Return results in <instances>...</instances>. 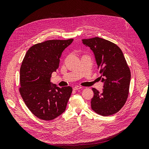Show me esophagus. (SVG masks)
I'll list each match as a JSON object with an SVG mask.
<instances>
[{
  "label": "esophagus",
  "mask_w": 149,
  "mask_h": 149,
  "mask_svg": "<svg viewBox=\"0 0 149 149\" xmlns=\"http://www.w3.org/2000/svg\"><path fill=\"white\" fill-rule=\"evenodd\" d=\"M81 88H82V87L80 86H74L73 88V89L74 90H78V89H81Z\"/></svg>",
  "instance_id": "esophagus-1"
}]
</instances>
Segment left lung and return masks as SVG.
Returning a JSON list of instances; mask_svg holds the SVG:
<instances>
[{
	"mask_svg": "<svg viewBox=\"0 0 149 149\" xmlns=\"http://www.w3.org/2000/svg\"><path fill=\"white\" fill-rule=\"evenodd\" d=\"M83 43L95 55L97 69L104 82L102 92L92 88L91 109L102 116L116 114L127 100L130 71L120 48L109 40L99 37L83 39Z\"/></svg>",
	"mask_w": 149,
	"mask_h": 149,
	"instance_id": "1",
	"label": "left lung"
}]
</instances>
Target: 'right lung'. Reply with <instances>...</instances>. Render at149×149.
<instances>
[{
  "label": "right lung",
  "mask_w": 149,
  "mask_h": 149,
  "mask_svg": "<svg viewBox=\"0 0 149 149\" xmlns=\"http://www.w3.org/2000/svg\"><path fill=\"white\" fill-rule=\"evenodd\" d=\"M73 39L49 40L31 47L20 70L19 92L34 116L51 120L63 112L73 89L51 85L53 72L59 67L60 58Z\"/></svg>",
  "instance_id": "1"
}]
</instances>
